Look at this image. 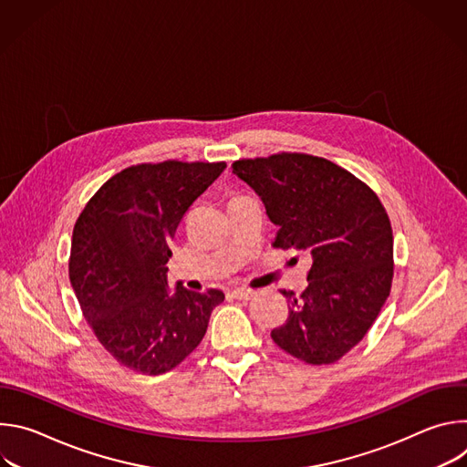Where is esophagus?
Wrapping results in <instances>:
<instances>
[{
    "instance_id": "obj_1",
    "label": "esophagus",
    "mask_w": 467,
    "mask_h": 467,
    "mask_svg": "<svg viewBox=\"0 0 467 467\" xmlns=\"http://www.w3.org/2000/svg\"><path fill=\"white\" fill-rule=\"evenodd\" d=\"M231 296L240 301H249L253 297V292L247 288H234V290H231Z\"/></svg>"
}]
</instances>
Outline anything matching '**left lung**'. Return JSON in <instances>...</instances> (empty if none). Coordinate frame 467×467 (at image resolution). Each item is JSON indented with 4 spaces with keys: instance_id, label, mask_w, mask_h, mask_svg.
Instances as JSON below:
<instances>
[{
    "instance_id": "1",
    "label": "left lung",
    "mask_w": 467,
    "mask_h": 467,
    "mask_svg": "<svg viewBox=\"0 0 467 467\" xmlns=\"http://www.w3.org/2000/svg\"><path fill=\"white\" fill-rule=\"evenodd\" d=\"M279 227L274 247L310 254L308 286L272 330L292 357L321 366L340 360L369 330L393 279V234L377 193L351 171L306 153L233 162Z\"/></svg>"
}]
</instances>
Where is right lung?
I'll list each match as a JSON object with an SVG mask.
<instances>
[{
	"mask_svg": "<svg viewBox=\"0 0 467 467\" xmlns=\"http://www.w3.org/2000/svg\"><path fill=\"white\" fill-rule=\"evenodd\" d=\"M225 162L137 164L112 175L79 214L70 251V283L99 344L125 368L161 375L203 340L225 299L182 285L170 292V242L195 199Z\"/></svg>",
	"mask_w": 467,
	"mask_h": 467,
	"instance_id": "obj_1",
	"label": "right lung"
}]
</instances>
